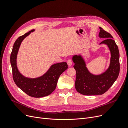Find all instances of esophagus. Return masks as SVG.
<instances>
[{"mask_svg":"<svg viewBox=\"0 0 128 128\" xmlns=\"http://www.w3.org/2000/svg\"><path fill=\"white\" fill-rule=\"evenodd\" d=\"M67 63H68V64L69 66H71L72 65V62L71 60H70V59L68 60L67 62Z\"/></svg>","mask_w":128,"mask_h":128,"instance_id":"obj_1","label":"esophagus"}]
</instances>
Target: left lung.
<instances>
[{
	"mask_svg": "<svg viewBox=\"0 0 128 128\" xmlns=\"http://www.w3.org/2000/svg\"><path fill=\"white\" fill-rule=\"evenodd\" d=\"M99 36L106 38L100 44L108 45L110 52V64L106 71L100 75L90 73L86 67L85 62L80 55L73 56L76 71L75 86L76 91L84 95L91 96L102 94L106 92L116 81L120 72V54L118 47L108 32L100 28Z\"/></svg>",
	"mask_w": 128,
	"mask_h": 128,
	"instance_id": "8db88e82",
	"label": "left lung"
}]
</instances>
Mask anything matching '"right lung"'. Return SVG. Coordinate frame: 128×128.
Here are the masks:
<instances>
[{"label":"right lung","mask_w":128,"mask_h":128,"mask_svg":"<svg viewBox=\"0 0 128 128\" xmlns=\"http://www.w3.org/2000/svg\"><path fill=\"white\" fill-rule=\"evenodd\" d=\"M34 31L32 30L16 39L11 52L10 64L13 80L16 86L28 95L40 98L48 96L54 91L60 76L68 68V65L66 62L53 64L43 76L34 79L25 77L20 73L16 65L18 49L23 39Z\"/></svg>","instance_id":"add662e5"}]
</instances>
